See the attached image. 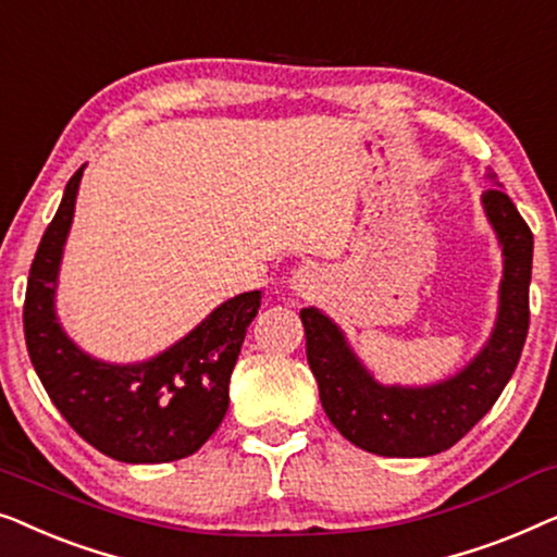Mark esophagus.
<instances>
[{
  "label": "esophagus",
  "instance_id": "esophagus-1",
  "mask_svg": "<svg viewBox=\"0 0 557 557\" xmlns=\"http://www.w3.org/2000/svg\"><path fill=\"white\" fill-rule=\"evenodd\" d=\"M288 286H292V292L299 296H314L319 292V286H322V276H319V271L309 269V265H299V269L292 273V278H288Z\"/></svg>",
  "mask_w": 557,
  "mask_h": 557
}]
</instances>
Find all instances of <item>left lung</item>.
Here are the masks:
<instances>
[{
	"label": "left lung",
	"instance_id": "left-lung-1",
	"mask_svg": "<svg viewBox=\"0 0 557 557\" xmlns=\"http://www.w3.org/2000/svg\"><path fill=\"white\" fill-rule=\"evenodd\" d=\"M494 185L482 193L502 256L497 322L474 360L433 385H383L372 377L345 332L317 307L301 309L307 360L319 400L342 436L377 456H433L467 436L505 391L530 326L532 233L515 202Z\"/></svg>",
	"mask_w": 557,
	"mask_h": 557
}]
</instances>
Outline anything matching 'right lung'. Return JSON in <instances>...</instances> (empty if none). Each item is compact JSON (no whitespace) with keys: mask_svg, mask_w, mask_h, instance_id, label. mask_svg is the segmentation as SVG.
I'll return each mask as SVG.
<instances>
[{"mask_svg":"<svg viewBox=\"0 0 557 557\" xmlns=\"http://www.w3.org/2000/svg\"><path fill=\"white\" fill-rule=\"evenodd\" d=\"M86 164L65 185L27 278L22 322L29 360L71 429L124 463H164L195 454L223 423L227 385L261 292L233 296L193 332L149 360L116 364L83 352L55 311L58 273Z\"/></svg>","mask_w":557,"mask_h":557,"instance_id":"right-lung-1","label":"right lung"}]
</instances>
